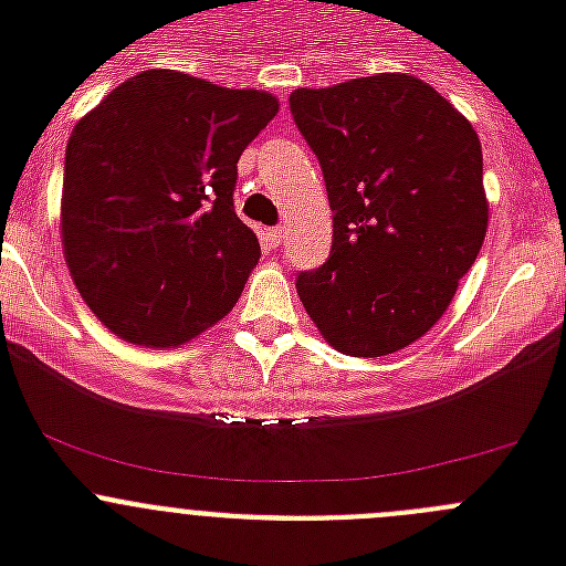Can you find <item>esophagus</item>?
<instances>
[{
    "label": "esophagus",
    "instance_id": "obj_1",
    "mask_svg": "<svg viewBox=\"0 0 566 566\" xmlns=\"http://www.w3.org/2000/svg\"><path fill=\"white\" fill-rule=\"evenodd\" d=\"M269 243H272V247H280V243H283V240H286V229L283 227H274V229H269Z\"/></svg>",
    "mask_w": 566,
    "mask_h": 566
}]
</instances>
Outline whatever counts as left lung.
Segmentation results:
<instances>
[{
	"label": "left lung",
	"instance_id": "1",
	"mask_svg": "<svg viewBox=\"0 0 566 566\" xmlns=\"http://www.w3.org/2000/svg\"><path fill=\"white\" fill-rule=\"evenodd\" d=\"M326 178L332 254L297 277L328 345L385 357L439 323L488 234L473 124L408 73L289 96Z\"/></svg>",
	"mask_w": 566,
	"mask_h": 566
}]
</instances>
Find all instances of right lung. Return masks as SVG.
I'll list each match as a JSON object with an SVG mask.
<instances>
[{
  "instance_id": "add662e5",
  "label": "right lung",
  "mask_w": 566,
  "mask_h": 566,
  "mask_svg": "<svg viewBox=\"0 0 566 566\" xmlns=\"http://www.w3.org/2000/svg\"><path fill=\"white\" fill-rule=\"evenodd\" d=\"M277 109L263 90L144 70L78 118L62 247L115 337L175 348L232 312L260 258L258 234L234 214L238 161Z\"/></svg>"
}]
</instances>
